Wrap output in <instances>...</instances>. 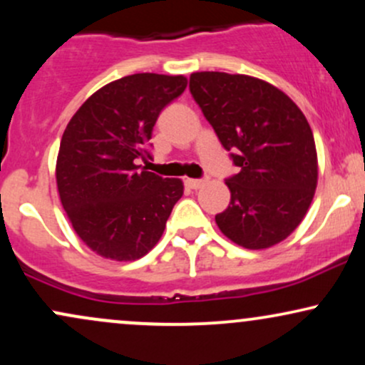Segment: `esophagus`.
I'll return each instance as SVG.
<instances>
[{"mask_svg":"<svg viewBox=\"0 0 365 365\" xmlns=\"http://www.w3.org/2000/svg\"><path fill=\"white\" fill-rule=\"evenodd\" d=\"M206 182H207L206 178H187V185L190 188H195V190L202 187Z\"/></svg>","mask_w":365,"mask_h":365,"instance_id":"34e87169","label":"esophagus"}]
</instances>
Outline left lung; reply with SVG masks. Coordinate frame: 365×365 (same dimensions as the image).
Masks as SVG:
<instances>
[{"label":"left lung","mask_w":365,"mask_h":365,"mask_svg":"<svg viewBox=\"0 0 365 365\" xmlns=\"http://www.w3.org/2000/svg\"><path fill=\"white\" fill-rule=\"evenodd\" d=\"M190 94L240 171L226 178L221 232L245 249L284 240L312 202L317 154L307 118L284 92L249 75L197 72Z\"/></svg>","instance_id":"left-lung-1"}]
</instances>
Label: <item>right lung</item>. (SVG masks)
Here are the masks:
<instances>
[{
  "label": "right lung",
  "mask_w": 365,
  "mask_h": 365,
  "mask_svg": "<svg viewBox=\"0 0 365 365\" xmlns=\"http://www.w3.org/2000/svg\"><path fill=\"white\" fill-rule=\"evenodd\" d=\"M187 87L183 75L135 73L108 83L63 132L56 183L82 242L113 261H135L158 244L183 195L178 178L142 168L159 113Z\"/></svg>",
  "instance_id": "add662e5"
}]
</instances>
